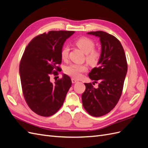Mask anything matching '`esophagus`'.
<instances>
[{
    "label": "esophagus",
    "instance_id": "34e87169",
    "mask_svg": "<svg viewBox=\"0 0 148 148\" xmlns=\"http://www.w3.org/2000/svg\"><path fill=\"white\" fill-rule=\"evenodd\" d=\"M71 82H72V83H75L78 82V80L75 79V78H72V79H71Z\"/></svg>",
    "mask_w": 148,
    "mask_h": 148
}]
</instances>
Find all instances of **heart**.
<instances>
[{
  "label": "heart",
  "mask_w": 148,
  "mask_h": 148,
  "mask_svg": "<svg viewBox=\"0 0 148 148\" xmlns=\"http://www.w3.org/2000/svg\"><path fill=\"white\" fill-rule=\"evenodd\" d=\"M75 44L86 53V60L91 64H96L101 57V52L95 48V42L90 38L82 37L76 40ZM69 53V47L64 46L61 49L60 56L62 60L67 59ZM88 70V66L84 64H72L66 66L65 73L75 79H79L82 73Z\"/></svg>",
  "instance_id": "obj_1"
}]
</instances>
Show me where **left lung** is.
I'll return each mask as SVG.
<instances>
[{
  "label": "left lung",
  "mask_w": 148,
  "mask_h": 148,
  "mask_svg": "<svg viewBox=\"0 0 148 148\" xmlns=\"http://www.w3.org/2000/svg\"><path fill=\"white\" fill-rule=\"evenodd\" d=\"M88 34L99 37L101 43L99 66L95 67L88 74L94 82H99V85L95 88L91 83H84L86 89L82 99L87 112L98 117L108 114L118 103L127 72V62L122 44L113 35L102 31Z\"/></svg>",
  "instance_id": "obj_1"
}]
</instances>
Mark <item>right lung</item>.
<instances>
[{"instance_id": "right-lung-1", "label": "right lung", "mask_w": 148, "mask_h": 148, "mask_svg": "<svg viewBox=\"0 0 148 148\" xmlns=\"http://www.w3.org/2000/svg\"><path fill=\"white\" fill-rule=\"evenodd\" d=\"M75 31H50L34 38L26 46L20 64L23 96L28 107L36 114L49 117L64 104L71 86L68 75L50 81L61 69V49L65 40Z\"/></svg>"}]
</instances>
